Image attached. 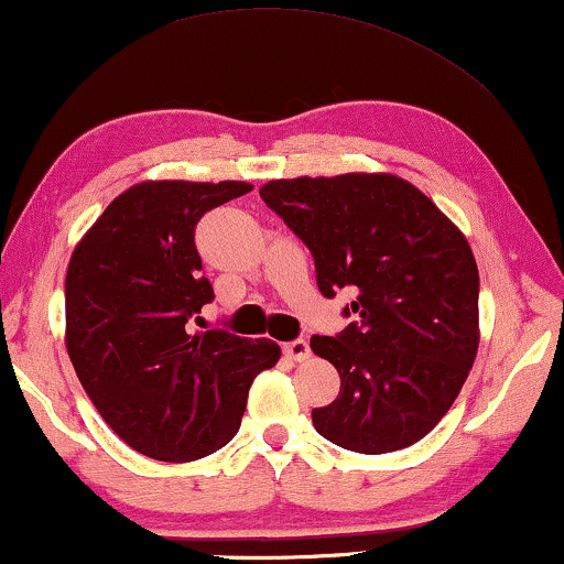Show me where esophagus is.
Here are the masks:
<instances>
[{
  "mask_svg": "<svg viewBox=\"0 0 564 564\" xmlns=\"http://www.w3.org/2000/svg\"><path fill=\"white\" fill-rule=\"evenodd\" d=\"M283 352H285V358H291L296 362H304V360H308V355H312L306 339H293V343H285Z\"/></svg>",
  "mask_w": 564,
  "mask_h": 564,
  "instance_id": "34e87169",
  "label": "esophagus"
}]
</instances>
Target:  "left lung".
I'll list each match as a JSON object with an SVG mask.
<instances>
[{
    "instance_id": "8db88e82",
    "label": "left lung",
    "mask_w": 564,
    "mask_h": 564,
    "mask_svg": "<svg viewBox=\"0 0 564 564\" xmlns=\"http://www.w3.org/2000/svg\"><path fill=\"white\" fill-rule=\"evenodd\" d=\"M263 199L314 256L324 296L355 289L337 337L312 350L339 372L314 409L337 447L383 455L426 437L455 403L480 345L478 265L459 227L393 173L275 178Z\"/></svg>"
}]
</instances>
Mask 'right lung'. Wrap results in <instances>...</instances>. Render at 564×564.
<instances>
[{"instance_id":"1","label":"right lung","mask_w":564,"mask_h":564,"mask_svg":"<svg viewBox=\"0 0 564 564\" xmlns=\"http://www.w3.org/2000/svg\"><path fill=\"white\" fill-rule=\"evenodd\" d=\"M248 192V181H140L70 256L68 358L109 430L145 457L192 463L225 447L252 380L281 358L268 337L188 335L192 316L214 299L196 221Z\"/></svg>"}]
</instances>
